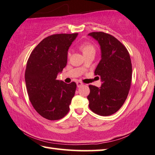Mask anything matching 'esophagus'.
I'll list each match as a JSON object with an SVG mask.
<instances>
[{"label":"esophagus","mask_w":155,"mask_h":155,"mask_svg":"<svg viewBox=\"0 0 155 155\" xmlns=\"http://www.w3.org/2000/svg\"><path fill=\"white\" fill-rule=\"evenodd\" d=\"M83 83L80 81H78L77 82V85L78 87H80L81 85H83Z\"/></svg>","instance_id":"34e87169"}]
</instances>
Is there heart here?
Returning a JSON list of instances; mask_svg holds the SVG:
<instances>
[{
	"label": "heart",
	"mask_w": 155,
	"mask_h": 155,
	"mask_svg": "<svg viewBox=\"0 0 155 155\" xmlns=\"http://www.w3.org/2000/svg\"><path fill=\"white\" fill-rule=\"evenodd\" d=\"M80 49L82 51V52L83 53L84 56L90 52H91V51H95V46H94L91 43H89V42H85V43H83L80 46ZM70 56H71V52L69 51L68 53V56L69 57Z\"/></svg>",
	"instance_id": "heart-1"
}]
</instances>
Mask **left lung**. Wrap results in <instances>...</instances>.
<instances>
[{"label":"left lung","mask_w":155,"mask_h":155,"mask_svg":"<svg viewBox=\"0 0 155 155\" xmlns=\"http://www.w3.org/2000/svg\"><path fill=\"white\" fill-rule=\"evenodd\" d=\"M101 46V59L95 71L103 82L99 88L90 84L89 108L96 114L108 116L117 112L128 97L132 82L130 54L113 35L102 31L90 33Z\"/></svg>","instance_id":"obj_1"}]
</instances>
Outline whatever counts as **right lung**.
Segmentation results:
<instances>
[{"label":"right lung","mask_w":155,"mask_h":155,"mask_svg":"<svg viewBox=\"0 0 155 155\" xmlns=\"http://www.w3.org/2000/svg\"><path fill=\"white\" fill-rule=\"evenodd\" d=\"M77 35L48 36L33 49L27 62L25 79L29 99L35 111L47 120H60L69 111L77 84L57 80V75L66 66L68 48Z\"/></svg>","instance_id":"right-lung-1"}]
</instances>
